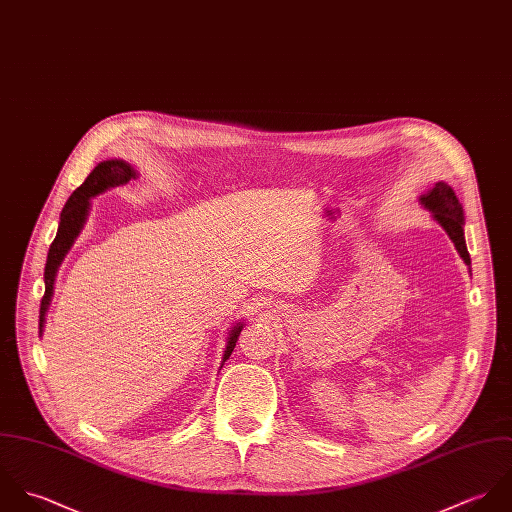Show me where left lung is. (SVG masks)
<instances>
[{"label": "left lung", "mask_w": 512, "mask_h": 512, "mask_svg": "<svg viewBox=\"0 0 512 512\" xmlns=\"http://www.w3.org/2000/svg\"><path fill=\"white\" fill-rule=\"evenodd\" d=\"M419 202L433 213V219L445 229L449 239L455 243V249L461 255V259L467 265H471V257H469L465 235H463V225H465L463 207L459 204L453 188L445 182H437L427 194L419 198Z\"/></svg>", "instance_id": "left-lung-1"}]
</instances>
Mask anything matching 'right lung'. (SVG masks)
I'll return each mask as SVG.
<instances>
[{"label": "right lung", "instance_id": "1", "mask_svg": "<svg viewBox=\"0 0 512 512\" xmlns=\"http://www.w3.org/2000/svg\"><path fill=\"white\" fill-rule=\"evenodd\" d=\"M134 178H138V172L128 162H124V160H104L87 176V180L67 200V204H65L63 211H61V221H59L57 235H55V239H53V243L49 247V253H47V263H45V295L41 299V308H39V334L43 332L45 314H47L49 305H51L53 285H55L57 271H59L65 255L73 247L75 239L79 237L81 229L85 227V221H87V215H89V209H91V198L103 194V192L110 190V188L124 186V184H128ZM241 328H243L241 322H237L231 328V332L227 336V346H225V352H223L221 366L231 356Z\"/></svg>", "mask_w": 512, "mask_h": 512}]
</instances>
